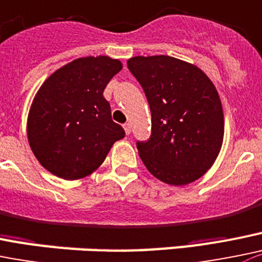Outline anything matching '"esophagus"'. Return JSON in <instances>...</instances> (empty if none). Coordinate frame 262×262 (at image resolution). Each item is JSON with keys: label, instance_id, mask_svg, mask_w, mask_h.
Returning a JSON list of instances; mask_svg holds the SVG:
<instances>
[{"label": "esophagus", "instance_id": "esophagus-1", "mask_svg": "<svg viewBox=\"0 0 262 262\" xmlns=\"http://www.w3.org/2000/svg\"><path fill=\"white\" fill-rule=\"evenodd\" d=\"M124 130H125L126 136H128V134H130V124L129 123L124 124Z\"/></svg>", "mask_w": 262, "mask_h": 262}]
</instances>
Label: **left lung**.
<instances>
[{
  "label": "left lung",
  "mask_w": 262,
  "mask_h": 262,
  "mask_svg": "<svg viewBox=\"0 0 262 262\" xmlns=\"http://www.w3.org/2000/svg\"><path fill=\"white\" fill-rule=\"evenodd\" d=\"M128 68L151 108V138L137 143L144 166L170 185L200 179L224 139V113L214 83L199 67L171 56H134Z\"/></svg>",
  "instance_id": "8db88e82"
}]
</instances>
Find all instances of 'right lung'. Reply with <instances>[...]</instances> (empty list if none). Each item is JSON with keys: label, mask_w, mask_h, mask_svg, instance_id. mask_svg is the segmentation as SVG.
I'll return each instance as SVG.
<instances>
[{"label": "right lung", "mask_w": 262, "mask_h": 262, "mask_svg": "<svg viewBox=\"0 0 262 262\" xmlns=\"http://www.w3.org/2000/svg\"><path fill=\"white\" fill-rule=\"evenodd\" d=\"M123 69L118 58L70 61L43 82L30 105L27 136L35 159L51 174L77 180L105 161L124 129L111 119L103 91Z\"/></svg>", "instance_id": "add662e5"}]
</instances>
